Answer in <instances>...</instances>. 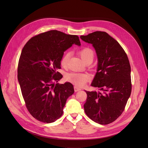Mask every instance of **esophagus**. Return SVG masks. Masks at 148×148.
Segmentation results:
<instances>
[{"label":"esophagus","instance_id":"1","mask_svg":"<svg viewBox=\"0 0 148 148\" xmlns=\"http://www.w3.org/2000/svg\"><path fill=\"white\" fill-rule=\"evenodd\" d=\"M74 90H75V92H77V91H78L81 90V88H78V87H77V86H74Z\"/></svg>","mask_w":148,"mask_h":148}]
</instances>
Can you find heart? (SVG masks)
Masks as SVG:
<instances>
[{
    "label": "heart",
    "instance_id": "obj_1",
    "mask_svg": "<svg viewBox=\"0 0 148 148\" xmlns=\"http://www.w3.org/2000/svg\"><path fill=\"white\" fill-rule=\"evenodd\" d=\"M78 52L84 62L89 60H93L94 56H95V53H94L92 49L88 47L82 48L79 49ZM70 56L71 52L70 51H66L62 56L60 65L62 67L66 68L68 65ZM65 79L66 81L73 83L75 86L81 87L86 83L89 79V76L85 73L71 72L66 75Z\"/></svg>",
    "mask_w": 148,
    "mask_h": 148
}]
</instances>
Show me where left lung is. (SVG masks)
Returning a JSON list of instances; mask_svg holds the SVG:
<instances>
[{
	"instance_id": "8db88e82",
	"label": "left lung",
	"mask_w": 148,
	"mask_h": 148,
	"mask_svg": "<svg viewBox=\"0 0 148 148\" xmlns=\"http://www.w3.org/2000/svg\"><path fill=\"white\" fill-rule=\"evenodd\" d=\"M80 38L95 48L98 67L91 86L103 91H85L87 98L84 104V112L94 122L109 124L122 115L131 95V67L128 58L120 44L104 31H95Z\"/></svg>"
}]
</instances>
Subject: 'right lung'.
I'll use <instances>...</instances> for the list:
<instances>
[{
    "label": "right lung",
    "mask_w": 148,
    "mask_h": 148,
    "mask_svg": "<svg viewBox=\"0 0 148 148\" xmlns=\"http://www.w3.org/2000/svg\"><path fill=\"white\" fill-rule=\"evenodd\" d=\"M80 46L77 35L51 30L31 38L24 46L18 65V79L29 114L44 123H52L63 114L68 97L74 92L72 84L55 82L62 78L64 52L72 44Z\"/></svg>",
    "instance_id": "obj_1"
}]
</instances>
